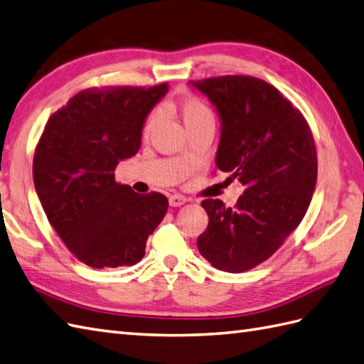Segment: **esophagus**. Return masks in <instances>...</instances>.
<instances>
[{
    "instance_id": "34e87169",
    "label": "esophagus",
    "mask_w": 364,
    "mask_h": 364,
    "mask_svg": "<svg viewBox=\"0 0 364 364\" xmlns=\"http://www.w3.org/2000/svg\"><path fill=\"white\" fill-rule=\"evenodd\" d=\"M186 201H188V198L183 197V196H178V193H175V196L168 198V205L173 206V208H180V206L184 205Z\"/></svg>"
}]
</instances>
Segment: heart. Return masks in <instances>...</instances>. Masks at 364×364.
<instances>
[{
  "label": "heart",
  "mask_w": 364,
  "mask_h": 364,
  "mask_svg": "<svg viewBox=\"0 0 364 364\" xmlns=\"http://www.w3.org/2000/svg\"><path fill=\"white\" fill-rule=\"evenodd\" d=\"M178 114L186 127V130H192L196 127L205 125V124H214V114L210 109L196 97H186L178 104ZM159 119V112H151L147 117L146 124H144V134H147L154 130Z\"/></svg>",
  "instance_id": "b5f03b06"
}]
</instances>
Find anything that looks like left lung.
Instances as JSON below:
<instances>
[{
    "label": "left lung",
    "instance_id": "left-lung-1",
    "mask_svg": "<svg viewBox=\"0 0 364 364\" xmlns=\"http://www.w3.org/2000/svg\"><path fill=\"white\" fill-rule=\"evenodd\" d=\"M220 119L215 154L226 181L243 188L234 208L205 200L200 255L217 269L242 273L273 256L306 215L315 192V141L299 109L281 91L250 75L191 80Z\"/></svg>",
    "mask_w": 364,
    "mask_h": 364
}]
</instances>
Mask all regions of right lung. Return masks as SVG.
<instances>
[{
  "label": "right lung",
  "mask_w": 364,
  "mask_h": 364,
  "mask_svg": "<svg viewBox=\"0 0 364 364\" xmlns=\"http://www.w3.org/2000/svg\"><path fill=\"white\" fill-rule=\"evenodd\" d=\"M167 91V83L83 90L41 134L32 166L38 200L68 250L88 267L138 264L167 213L161 193L141 196L113 173L138 154L147 116Z\"/></svg>",
  "instance_id": "obj_1"
}]
</instances>
